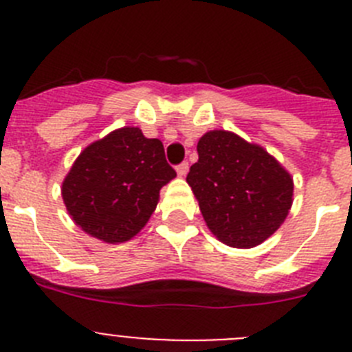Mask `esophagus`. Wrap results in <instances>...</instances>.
<instances>
[{
	"mask_svg": "<svg viewBox=\"0 0 352 352\" xmlns=\"http://www.w3.org/2000/svg\"><path fill=\"white\" fill-rule=\"evenodd\" d=\"M176 173H178V176H186V173H188V162H183V164H179L178 167H176Z\"/></svg>",
	"mask_w": 352,
	"mask_h": 352,
	"instance_id": "obj_1",
	"label": "esophagus"
}]
</instances>
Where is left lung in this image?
Instances as JSON below:
<instances>
[{"mask_svg": "<svg viewBox=\"0 0 352 352\" xmlns=\"http://www.w3.org/2000/svg\"><path fill=\"white\" fill-rule=\"evenodd\" d=\"M190 167L199 210L214 238L232 248H254L287 219L294 182L263 146L229 130H210L197 142Z\"/></svg>", "mask_w": 352, "mask_h": 352, "instance_id": "8db88e82", "label": "left lung"}]
</instances>
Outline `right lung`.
Wrapping results in <instances>:
<instances>
[{
	"label": "right lung",
	"mask_w": 352,
	"mask_h": 352,
	"mask_svg": "<svg viewBox=\"0 0 352 352\" xmlns=\"http://www.w3.org/2000/svg\"><path fill=\"white\" fill-rule=\"evenodd\" d=\"M176 178L164 144L138 126L113 130L80 151L61 185L72 220L104 243H125L141 232Z\"/></svg>",
	"instance_id": "right-lung-1"
}]
</instances>
